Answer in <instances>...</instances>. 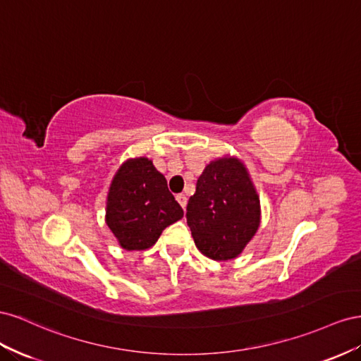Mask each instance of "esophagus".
I'll return each mask as SVG.
<instances>
[{
	"label": "esophagus",
	"mask_w": 361,
	"mask_h": 361,
	"mask_svg": "<svg viewBox=\"0 0 361 361\" xmlns=\"http://www.w3.org/2000/svg\"><path fill=\"white\" fill-rule=\"evenodd\" d=\"M177 201H178V204L181 205L183 209H186V205H188V197L184 193H178L177 195Z\"/></svg>",
	"instance_id": "esophagus-1"
}]
</instances>
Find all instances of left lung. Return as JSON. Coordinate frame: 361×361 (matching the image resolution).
<instances>
[{
  "instance_id": "obj_1",
  "label": "left lung",
  "mask_w": 361,
  "mask_h": 361,
  "mask_svg": "<svg viewBox=\"0 0 361 361\" xmlns=\"http://www.w3.org/2000/svg\"><path fill=\"white\" fill-rule=\"evenodd\" d=\"M188 225L197 248L213 260L235 259L260 226V198L235 157L210 161L188 202Z\"/></svg>"
}]
</instances>
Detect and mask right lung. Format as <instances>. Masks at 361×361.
<instances>
[{
  "label": "right lung",
  "instance_id": "obj_1",
  "mask_svg": "<svg viewBox=\"0 0 361 361\" xmlns=\"http://www.w3.org/2000/svg\"><path fill=\"white\" fill-rule=\"evenodd\" d=\"M183 218L168 181L149 159H128L111 180L106 222L127 251L151 248L161 231Z\"/></svg>",
  "mask_w": 361,
  "mask_h": 361
}]
</instances>
